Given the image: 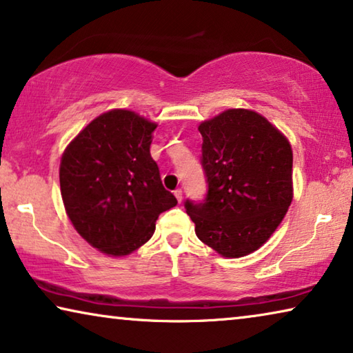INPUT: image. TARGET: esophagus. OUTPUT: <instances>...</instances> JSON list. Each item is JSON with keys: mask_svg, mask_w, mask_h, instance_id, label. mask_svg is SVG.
<instances>
[{"mask_svg": "<svg viewBox=\"0 0 353 353\" xmlns=\"http://www.w3.org/2000/svg\"><path fill=\"white\" fill-rule=\"evenodd\" d=\"M175 197H176V200H178V203H181V200H183V191L181 189H175Z\"/></svg>", "mask_w": 353, "mask_h": 353, "instance_id": "obj_1", "label": "esophagus"}]
</instances>
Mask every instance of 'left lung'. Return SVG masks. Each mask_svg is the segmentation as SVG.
Returning a JSON list of instances; mask_svg holds the SVG:
<instances>
[{
	"label": "left lung",
	"mask_w": 353,
	"mask_h": 353,
	"mask_svg": "<svg viewBox=\"0 0 353 353\" xmlns=\"http://www.w3.org/2000/svg\"><path fill=\"white\" fill-rule=\"evenodd\" d=\"M199 131L208 191L184 208L200 241L224 257L248 256L273 235L292 203L290 143L246 108H229Z\"/></svg>",
	"instance_id": "obj_1"
}]
</instances>
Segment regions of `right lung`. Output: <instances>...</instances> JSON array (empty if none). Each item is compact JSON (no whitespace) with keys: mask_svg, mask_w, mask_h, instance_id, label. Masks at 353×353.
<instances>
[{"mask_svg":"<svg viewBox=\"0 0 353 353\" xmlns=\"http://www.w3.org/2000/svg\"><path fill=\"white\" fill-rule=\"evenodd\" d=\"M156 123L131 110L91 121L64 151L59 186L70 222L91 246L128 256L150 240L176 199L150 154Z\"/></svg>","mask_w":353,"mask_h":353,"instance_id":"add662e5","label":"right lung"}]
</instances>
